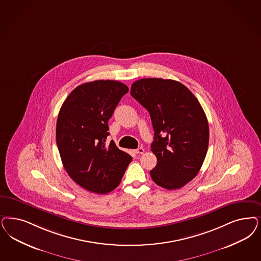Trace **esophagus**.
<instances>
[{
  "label": "esophagus",
  "instance_id": "obj_1",
  "mask_svg": "<svg viewBox=\"0 0 261 261\" xmlns=\"http://www.w3.org/2000/svg\"><path fill=\"white\" fill-rule=\"evenodd\" d=\"M134 152H135L136 154H143V153L144 152V149L143 147H138L137 149L134 150Z\"/></svg>",
  "mask_w": 261,
  "mask_h": 261
}]
</instances>
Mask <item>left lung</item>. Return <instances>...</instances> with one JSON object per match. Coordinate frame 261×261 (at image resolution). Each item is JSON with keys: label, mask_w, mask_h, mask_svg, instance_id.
Masks as SVG:
<instances>
[{"label": "left lung", "mask_w": 261, "mask_h": 261, "mask_svg": "<svg viewBox=\"0 0 261 261\" xmlns=\"http://www.w3.org/2000/svg\"><path fill=\"white\" fill-rule=\"evenodd\" d=\"M130 93L151 118V151L157 158L151 178L165 189H179L196 177L206 156L209 126L203 109L187 87L170 79L138 80Z\"/></svg>", "instance_id": "left-lung-1"}]
</instances>
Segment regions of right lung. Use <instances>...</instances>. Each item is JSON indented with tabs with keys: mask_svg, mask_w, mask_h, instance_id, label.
Listing matches in <instances>:
<instances>
[{
	"mask_svg": "<svg viewBox=\"0 0 261 261\" xmlns=\"http://www.w3.org/2000/svg\"><path fill=\"white\" fill-rule=\"evenodd\" d=\"M128 87L97 80L72 90L60 110L56 139L63 167L84 189L107 194L119 185L132 157L111 141L109 119Z\"/></svg>",
	"mask_w": 261,
	"mask_h": 261,
	"instance_id": "obj_1",
	"label": "right lung"
}]
</instances>
